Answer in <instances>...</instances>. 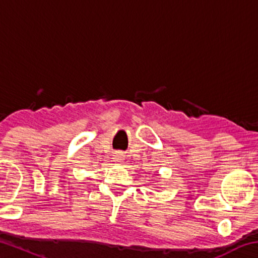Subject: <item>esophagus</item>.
I'll use <instances>...</instances> for the list:
<instances>
[{
	"mask_svg": "<svg viewBox=\"0 0 258 258\" xmlns=\"http://www.w3.org/2000/svg\"><path fill=\"white\" fill-rule=\"evenodd\" d=\"M113 159H115V161H117V163H119L120 160H123V155L119 154V152H118V154L115 155V158H113Z\"/></svg>",
	"mask_w": 258,
	"mask_h": 258,
	"instance_id": "esophagus-1",
	"label": "esophagus"
}]
</instances>
